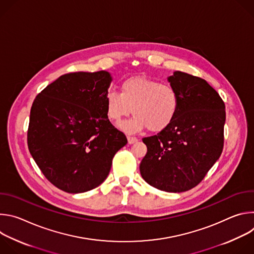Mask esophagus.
<instances>
[{"label":"esophagus","instance_id":"obj_1","mask_svg":"<svg viewBox=\"0 0 254 254\" xmlns=\"http://www.w3.org/2000/svg\"><path fill=\"white\" fill-rule=\"evenodd\" d=\"M127 141H128V143L129 144H131V143H134V142H136L137 141V138L136 137H134V136H127Z\"/></svg>","mask_w":254,"mask_h":254}]
</instances>
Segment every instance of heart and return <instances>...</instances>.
I'll return each mask as SVG.
<instances>
[{
    "label": "heart",
    "mask_w": 254,
    "mask_h": 254,
    "mask_svg": "<svg viewBox=\"0 0 254 254\" xmlns=\"http://www.w3.org/2000/svg\"><path fill=\"white\" fill-rule=\"evenodd\" d=\"M107 118L120 123L131 113L133 118L120 127L126 132H136L144 127L161 131L168 127L179 110V95L176 89L146 77L128 78L121 86V93L112 90L105 95Z\"/></svg>",
    "instance_id": "heart-1"
}]
</instances>
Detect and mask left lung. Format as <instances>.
<instances>
[{
	"instance_id": "8db88e82",
	"label": "left lung",
	"mask_w": 254,
	"mask_h": 254,
	"mask_svg": "<svg viewBox=\"0 0 254 254\" xmlns=\"http://www.w3.org/2000/svg\"><path fill=\"white\" fill-rule=\"evenodd\" d=\"M168 81L178 92L179 110L168 127L142 138L148 152L139 172L151 186L180 193L197 186L219 159L224 143L225 104L200 77L175 71Z\"/></svg>"
}]
</instances>
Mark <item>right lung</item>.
Wrapping results in <instances>:
<instances>
[{
	"instance_id": "obj_1",
	"label": "right lung",
	"mask_w": 254,
	"mask_h": 254,
	"mask_svg": "<svg viewBox=\"0 0 254 254\" xmlns=\"http://www.w3.org/2000/svg\"><path fill=\"white\" fill-rule=\"evenodd\" d=\"M110 72H73L47 85L30 113L28 148L46 179L67 193L99 186L127 139L105 113Z\"/></svg>"
}]
</instances>
